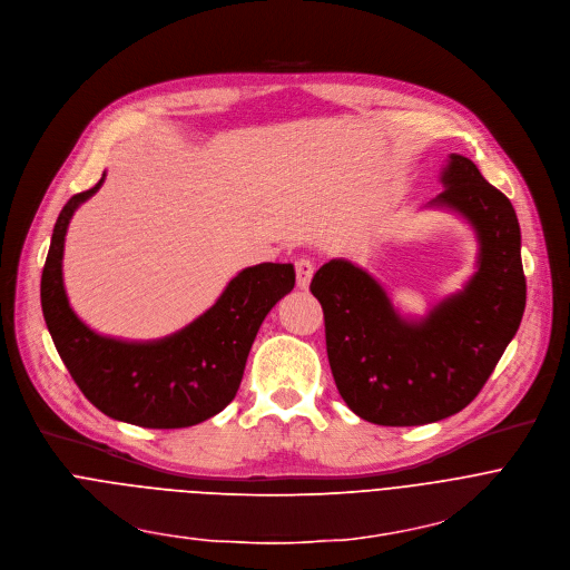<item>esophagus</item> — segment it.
Listing matches in <instances>:
<instances>
[{
  "label": "esophagus",
  "instance_id": "esophagus-1",
  "mask_svg": "<svg viewBox=\"0 0 570 570\" xmlns=\"http://www.w3.org/2000/svg\"><path fill=\"white\" fill-rule=\"evenodd\" d=\"M294 272H296V285L301 289H307V285L314 276V263L309 258H298L294 265Z\"/></svg>",
  "mask_w": 570,
  "mask_h": 570
}]
</instances>
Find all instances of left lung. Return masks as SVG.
<instances>
[{
    "label": "left lung",
    "mask_w": 570,
    "mask_h": 570,
    "mask_svg": "<svg viewBox=\"0 0 570 570\" xmlns=\"http://www.w3.org/2000/svg\"><path fill=\"white\" fill-rule=\"evenodd\" d=\"M432 206L464 215L478 233L469 285L407 322L385 289L348 261H331L309 283L326 324V351L346 405L377 425H423L464 410L484 387L525 309L521 228L512 202L473 160L451 154Z\"/></svg>",
    "instance_id": "1"
}]
</instances>
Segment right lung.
Here are the masks:
<instances>
[{
	"instance_id": "1",
	"label": "right lung",
	"mask_w": 570,
	"mask_h": 570,
	"mask_svg": "<svg viewBox=\"0 0 570 570\" xmlns=\"http://www.w3.org/2000/svg\"><path fill=\"white\" fill-rule=\"evenodd\" d=\"M104 176L56 219L40 281L45 324L72 381L106 416L156 430L197 425L235 399L261 324L294 287V267L263 263L239 272L197 322L160 342L101 337L72 312L60 267L68 224Z\"/></svg>"
}]
</instances>
